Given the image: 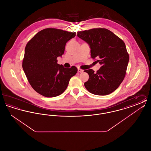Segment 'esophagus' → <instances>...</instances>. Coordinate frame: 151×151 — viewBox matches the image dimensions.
Returning a JSON list of instances; mask_svg holds the SVG:
<instances>
[{
	"label": "esophagus",
	"mask_w": 151,
	"mask_h": 151,
	"mask_svg": "<svg viewBox=\"0 0 151 151\" xmlns=\"http://www.w3.org/2000/svg\"><path fill=\"white\" fill-rule=\"evenodd\" d=\"M83 71H84V70H81L80 68H78V72H80V73L83 72Z\"/></svg>",
	"instance_id": "esophagus-1"
}]
</instances>
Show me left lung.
<instances>
[{
    "instance_id": "8db88e82",
    "label": "left lung",
    "mask_w": 151,
    "mask_h": 151,
    "mask_svg": "<svg viewBox=\"0 0 151 151\" xmlns=\"http://www.w3.org/2000/svg\"><path fill=\"white\" fill-rule=\"evenodd\" d=\"M78 36L88 43L91 55L101 65L94 72L85 70L89 75L84 86L90 93L104 96L113 92L126 75L129 55L124 42L112 32L105 28H94L78 32Z\"/></svg>"
}]
</instances>
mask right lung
Listing matches in <instances>:
<instances>
[{
  "label": "right lung",
  "instance_id": "add662e5",
  "mask_svg": "<svg viewBox=\"0 0 151 151\" xmlns=\"http://www.w3.org/2000/svg\"><path fill=\"white\" fill-rule=\"evenodd\" d=\"M55 28H46L37 33L27 43L22 68L33 89L46 97L63 93L78 69L65 68L57 63V58L64 54L66 43L76 36Z\"/></svg>",
  "mask_w": 151,
  "mask_h": 151
}]
</instances>
